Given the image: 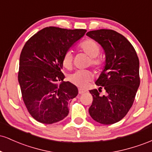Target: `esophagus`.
Here are the masks:
<instances>
[{"instance_id": "esophagus-1", "label": "esophagus", "mask_w": 152, "mask_h": 152, "mask_svg": "<svg viewBox=\"0 0 152 152\" xmlns=\"http://www.w3.org/2000/svg\"><path fill=\"white\" fill-rule=\"evenodd\" d=\"M86 91L85 90V89H82V88H79V89H78V93H79L80 94H83V93H85V92H86Z\"/></svg>"}]
</instances>
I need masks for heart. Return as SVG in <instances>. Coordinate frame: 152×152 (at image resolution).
Segmentation results:
<instances>
[{"instance_id": "b5f03b06", "label": "heart", "mask_w": 152, "mask_h": 152, "mask_svg": "<svg viewBox=\"0 0 152 152\" xmlns=\"http://www.w3.org/2000/svg\"><path fill=\"white\" fill-rule=\"evenodd\" d=\"M79 48L90 56L89 64L96 69H99L103 65V61L98 56L100 53V46L98 43L91 38L84 40L79 45ZM63 66L66 69H71L73 64V55L70 50H67L63 55ZM93 78V74L88 70H78L68 76V80L78 87H85Z\"/></svg>"}]
</instances>
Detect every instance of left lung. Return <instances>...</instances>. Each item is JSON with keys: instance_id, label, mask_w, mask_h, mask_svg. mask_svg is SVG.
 <instances>
[{"instance_id": "1", "label": "left lung", "mask_w": 152, "mask_h": 152, "mask_svg": "<svg viewBox=\"0 0 152 152\" xmlns=\"http://www.w3.org/2000/svg\"><path fill=\"white\" fill-rule=\"evenodd\" d=\"M86 36L98 42L106 55L105 67L96 81L99 88L89 91L93 102L88 111L96 121L112 124L124 117L133 105L140 84L139 58L132 43L116 31L100 29Z\"/></svg>"}]
</instances>
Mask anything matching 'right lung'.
I'll return each mask as SVG.
<instances>
[{
    "label": "right lung",
    "instance_id": "add662e5",
    "mask_svg": "<svg viewBox=\"0 0 152 152\" xmlns=\"http://www.w3.org/2000/svg\"><path fill=\"white\" fill-rule=\"evenodd\" d=\"M86 32L85 29L50 26L34 34L24 45L18 82L24 104L38 122L51 124L69 114V103L78 92L75 85L64 81L63 55Z\"/></svg>",
    "mask_w": 152,
    "mask_h": 152
}]
</instances>
